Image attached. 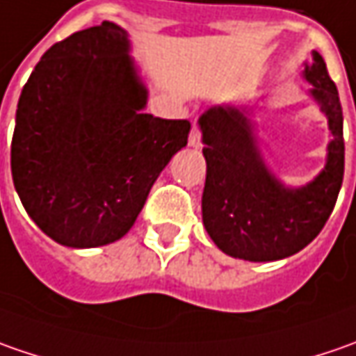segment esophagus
Returning a JSON list of instances; mask_svg holds the SVG:
<instances>
[{
  "label": "esophagus",
  "instance_id": "obj_1",
  "mask_svg": "<svg viewBox=\"0 0 356 356\" xmlns=\"http://www.w3.org/2000/svg\"><path fill=\"white\" fill-rule=\"evenodd\" d=\"M188 144L192 146V148H200L202 146V136H200V130L198 127L194 124L192 130H190V136H188Z\"/></svg>",
  "mask_w": 356,
  "mask_h": 356
}]
</instances>
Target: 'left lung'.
Listing matches in <instances>:
<instances>
[{"mask_svg": "<svg viewBox=\"0 0 356 356\" xmlns=\"http://www.w3.org/2000/svg\"><path fill=\"white\" fill-rule=\"evenodd\" d=\"M301 76L329 127L325 166L307 184H285L269 168L252 118L255 103L212 104L198 118L206 158L202 220L213 243L229 257H289L319 236L335 208L345 172L339 90L317 51L303 63Z\"/></svg>", "mask_w": 356, "mask_h": 356, "instance_id": "8db88e82", "label": "left lung"}]
</instances>
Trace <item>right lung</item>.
I'll list each match as a JSON object with an SVG mask.
<instances>
[{
	"instance_id": "right-lung-1",
	"label": "right lung",
	"mask_w": 356,
	"mask_h": 356,
	"mask_svg": "<svg viewBox=\"0 0 356 356\" xmlns=\"http://www.w3.org/2000/svg\"><path fill=\"white\" fill-rule=\"evenodd\" d=\"M148 85L129 33L111 21L45 51L23 87L11 174L37 227L67 248H101L136 222L188 144V120L146 115Z\"/></svg>"
}]
</instances>
